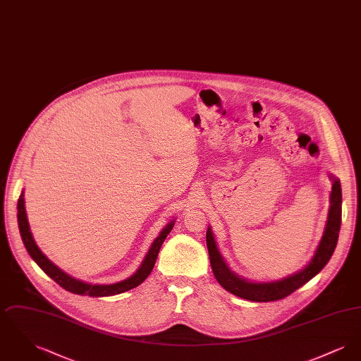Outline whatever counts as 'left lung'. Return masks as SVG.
Instances as JSON below:
<instances>
[{
  "mask_svg": "<svg viewBox=\"0 0 361 361\" xmlns=\"http://www.w3.org/2000/svg\"><path fill=\"white\" fill-rule=\"evenodd\" d=\"M330 178L333 181V187L330 192V208L327 214L326 227L321 242L314 256L310 259L309 264L303 269L281 280L268 281V283H253L231 272L222 257L221 252L216 247V242L214 240L211 227H208L207 249L209 255L211 268L218 283L226 291L231 292L242 299L252 300V302L280 300L291 295L292 292L296 291L302 286H305L314 276L318 275L324 269V267L326 265L334 253V249L338 240L340 227H341V203H343L341 184H340V180H337L331 174H330Z\"/></svg>",
  "mask_w": 361,
  "mask_h": 361,
  "instance_id": "1",
  "label": "left lung"
}]
</instances>
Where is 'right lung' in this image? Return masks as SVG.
<instances>
[{
	"instance_id": "obj_1",
	"label": "right lung",
	"mask_w": 361,
	"mask_h": 361,
	"mask_svg": "<svg viewBox=\"0 0 361 361\" xmlns=\"http://www.w3.org/2000/svg\"><path fill=\"white\" fill-rule=\"evenodd\" d=\"M18 222L24 246H25L28 255L40 267V269L46 275L50 276L55 283H58L66 291L77 293V295H89V296L118 295L121 292L133 290V288L137 287L140 283H143L147 279V276L150 275V272L153 271L155 259L158 257V252H159L164 240L168 237V234L171 233V230L174 226V221H172L162 228V231L155 238L153 245L150 246V249L146 255V257L143 259V262L140 264L139 269L134 275L130 276L128 279L119 281V283L104 286V284H87V283L80 281V280L71 277L68 274H65L62 269H59L54 262H51L49 258L42 253V250L35 243L34 237L30 231V224H28V219H27V212H25V207H24V193L23 192H21L18 202Z\"/></svg>"
}]
</instances>
